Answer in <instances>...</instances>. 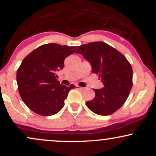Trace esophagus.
Listing matches in <instances>:
<instances>
[{
    "mask_svg": "<svg viewBox=\"0 0 156 156\" xmlns=\"http://www.w3.org/2000/svg\"><path fill=\"white\" fill-rule=\"evenodd\" d=\"M76 88L77 89H83V87H79V86H78V85L76 86Z\"/></svg>",
    "mask_w": 156,
    "mask_h": 156,
    "instance_id": "esophagus-1",
    "label": "esophagus"
}]
</instances>
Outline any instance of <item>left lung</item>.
Masks as SVG:
<instances>
[{
    "label": "left lung",
    "instance_id": "1",
    "mask_svg": "<svg viewBox=\"0 0 156 156\" xmlns=\"http://www.w3.org/2000/svg\"><path fill=\"white\" fill-rule=\"evenodd\" d=\"M90 63L92 73L100 77L103 87L94 89L95 97L87 106L98 115H110L125 103L133 86V70L127 58L103 42H91L76 51Z\"/></svg>",
    "mask_w": 156,
    "mask_h": 156
}]
</instances>
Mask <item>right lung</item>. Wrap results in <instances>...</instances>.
Wrapping results in <instances>:
<instances>
[{"label": "right lung", "mask_w": 156, "mask_h": 156, "mask_svg": "<svg viewBox=\"0 0 156 156\" xmlns=\"http://www.w3.org/2000/svg\"><path fill=\"white\" fill-rule=\"evenodd\" d=\"M77 48L78 46L45 44L23 59L17 72L18 91L25 104L36 114H57L64 107L69 90L76 88L73 84L69 87L61 84L56 80V73L63 69L64 59Z\"/></svg>", "instance_id": "add662e5"}]
</instances>
